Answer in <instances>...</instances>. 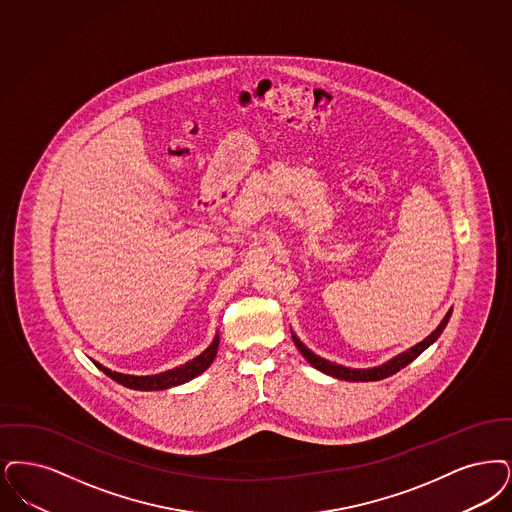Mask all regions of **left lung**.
Here are the masks:
<instances>
[{
    "label": "left lung",
    "mask_w": 512,
    "mask_h": 512,
    "mask_svg": "<svg viewBox=\"0 0 512 512\" xmlns=\"http://www.w3.org/2000/svg\"><path fill=\"white\" fill-rule=\"evenodd\" d=\"M450 316L451 310H448V314L444 316V320L440 322V326L434 329L427 339H423V341H421V343H417L415 347L408 348L406 352H402V354L394 356L392 360L385 362L383 366H377V368L354 369L345 368V366H339V364H333V362H329L326 358H322V356L314 354L312 350H308V348L301 343V339H299L295 333H291V337H293L295 347L299 348V350H301V354L307 358L308 364H310L312 368H316L318 371L326 373V375H331V377H335V379H343V381H354V383H358V381H381V379H387L390 375H394L396 371L406 368V366L411 364V362H413V360H415V358H417L425 348H429L430 345L440 337V333L444 331V328L448 326Z\"/></svg>",
    "instance_id": "left-lung-1"
}]
</instances>
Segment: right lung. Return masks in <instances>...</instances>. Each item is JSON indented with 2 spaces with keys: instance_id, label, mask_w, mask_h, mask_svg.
I'll return each instance as SVG.
<instances>
[{
  "instance_id": "1",
  "label": "right lung",
  "mask_w": 512,
  "mask_h": 512,
  "mask_svg": "<svg viewBox=\"0 0 512 512\" xmlns=\"http://www.w3.org/2000/svg\"><path fill=\"white\" fill-rule=\"evenodd\" d=\"M217 348H219V333L215 335L213 343L205 348L204 352L196 358H192L190 362H186L179 368L169 369L158 375H127V373H118L112 369L104 368L99 362H95V366L104 371L110 379H114L116 383H120L127 389L135 390H165L171 387H179L186 381L198 377L200 373H204L209 368L217 356Z\"/></svg>"
}]
</instances>
